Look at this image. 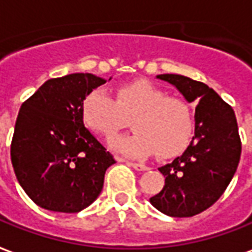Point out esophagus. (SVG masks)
<instances>
[{
  "mask_svg": "<svg viewBox=\"0 0 252 252\" xmlns=\"http://www.w3.org/2000/svg\"><path fill=\"white\" fill-rule=\"evenodd\" d=\"M129 166H131L133 169H136L137 171H145V170H148V166H145L143 163H136V162H127Z\"/></svg>",
  "mask_w": 252,
  "mask_h": 252,
  "instance_id": "1",
  "label": "esophagus"
}]
</instances>
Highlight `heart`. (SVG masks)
<instances>
[{"label":"heart","instance_id":"1","mask_svg":"<svg viewBox=\"0 0 252 252\" xmlns=\"http://www.w3.org/2000/svg\"><path fill=\"white\" fill-rule=\"evenodd\" d=\"M114 92L115 97L94 89L83 97L81 119L89 131L109 141L131 118L136 131L112 143L118 152L171 159L188 148L195 133V115L188 101L166 96L164 90L144 79L121 83Z\"/></svg>","mask_w":252,"mask_h":252}]
</instances>
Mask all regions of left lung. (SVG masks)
I'll return each mask as SVG.
<instances>
[{"instance_id":"obj_1","label":"left lung","mask_w":252,"mask_h":252,"mask_svg":"<svg viewBox=\"0 0 252 252\" xmlns=\"http://www.w3.org/2000/svg\"><path fill=\"white\" fill-rule=\"evenodd\" d=\"M174 85L195 109V136L181 156L163 166L164 187L149 199L163 214L193 217L211 207L235 176L242 141L233 108L206 83L177 74L158 75Z\"/></svg>"}]
</instances>
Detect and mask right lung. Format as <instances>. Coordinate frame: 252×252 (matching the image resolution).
<instances>
[{"mask_svg":"<svg viewBox=\"0 0 252 252\" xmlns=\"http://www.w3.org/2000/svg\"><path fill=\"white\" fill-rule=\"evenodd\" d=\"M105 83L93 74L52 78L19 111L10 160L20 187L36 206L79 213L100 195L114 156L83 126L81 104Z\"/></svg>","mask_w":252,"mask_h":252,"instance_id":"add662e5","label":"right lung"}]
</instances>
